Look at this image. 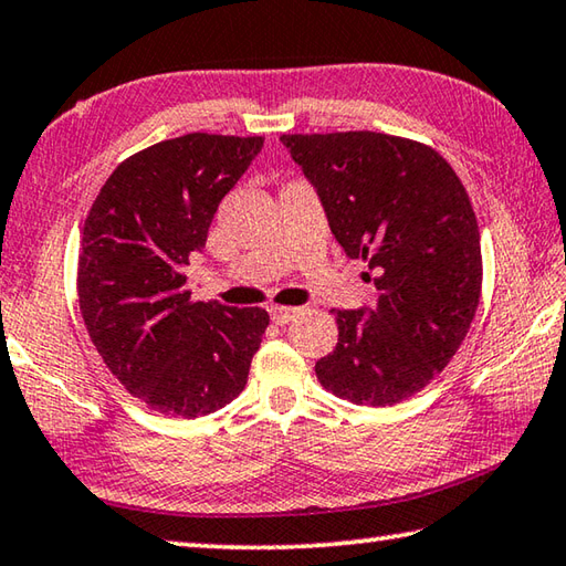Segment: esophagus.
<instances>
[{
  "mask_svg": "<svg viewBox=\"0 0 566 566\" xmlns=\"http://www.w3.org/2000/svg\"><path fill=\"white\" fill-rule=\"evenodd\" d=\"M296 312H300V310H294V306H270V316H272V322L274 324H290L292 322V318L296 316Z\"/></svg>",
  "mask_w": 566,
  "mask_h": 566,
  "instance_id": "1",
  "label": "esophagus"
}]
</instances>
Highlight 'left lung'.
Instances as JSON below:
<instances>
[{
    "mask_svg": "<svg viewBox=\"0 0 566 566\" xmlns=\"http://www.w3.org/2000/svg\"><path fill=\"white\" fill-rule=\"evenodd\" d=\"M314 185L328 228L366 260L374 310H332L338 342L316 378L358 406H394L448 366L475 316L480 230L450 163L423 143L374 130L282 136Z\"/></svg>",
    "mask_w": 566,
    "mask_h": 566,
    "instance_id": "1",
    "label": "left lung"
}]
</instances>
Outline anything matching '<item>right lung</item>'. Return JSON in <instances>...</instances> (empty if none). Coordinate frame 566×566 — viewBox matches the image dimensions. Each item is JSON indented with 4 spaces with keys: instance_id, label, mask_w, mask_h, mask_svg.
I'll use <instances>...</instances> for the list:
<instances>
[{
    "instance_id": "1",
    "label": "right lung",
    "mask_w": 566,
    "mask_h": 566,
    "mask_svg": "<svg viewBox=\"0 0 566 566\" xmlns=\"http://www.w3.org/2000/svg\"><path fill=\"white\" fill-rule=\"evenodd\" d=\"M262 146L212 133L156 143L111 172L84 222L78 306L91 342L163 416H208L238 398L270 324L260 306L192 302L185 290L190 254Z\"/></svg>"
}]
</instances>
